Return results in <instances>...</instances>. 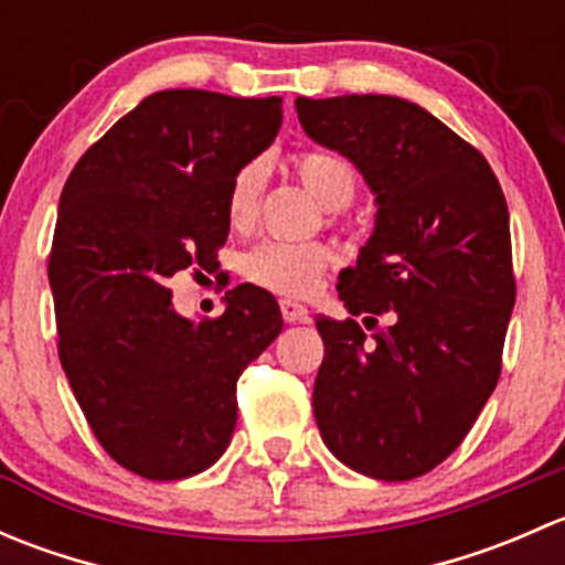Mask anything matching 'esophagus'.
Instances as JSON below:
<instances>
[{
	"mask_svg": "<svg viewBox=\"0 0 565 565\" xmlns=\"http://www.w3.org/2000/svg\"><path fill=\"white\" fill-rule=\"evenodd\" d=\"M281 317L287 322H309V309L295 303V300H281Z\"/></svg>",
	"mask_w": 565,
	"mask_h": 565,
	"instance_id": "esophagus-1",
	"label": "esophagus"
}]
</instances>
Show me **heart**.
<instances>
[{
  "label": "heart",
  "instance_id": "b5f03b06",
  "mask_svg": "<svg viewBox=\"0 0 565 565\" xmlns=\"http://www.w3.org/2000/svg\"><path fill=\"white\" fill-rule=\"evenodd\" d=\"M292 167L322 207H347L355 196V172L335 152L303 150L295 156ZM262 185H265V167L259 161L243 163L232 177L226 191V218L235 230H248L254 224ZM330 265H333V248L328 243L265 241L243 256V276L267 292L309 298L311 292H317Z\"/></svg>",
  "mask_w": 565,
  "mask_h": 565
}]
</instances>
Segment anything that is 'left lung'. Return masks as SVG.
Returning <instances> with one entry per match:
<instances>
[{"instance_id":"1","label":"left lung","mask_w":565,"mask_h":565,"mask_svg":"<svg viewBox=\"0 0 565 565\" xmlns=\"http://www.w3.org/2000/svg\"><path fill=\"white\" fill-rule=\"evenodd\" d=\"M295 108L377 196L339 298L355 317L391 315L372 341L355 319L317 317L319 435L355 472L409 481L457 451L498 385L516 300L503 188L476 147L409 100L341 95Z\"/></svg>"}]
</instances>
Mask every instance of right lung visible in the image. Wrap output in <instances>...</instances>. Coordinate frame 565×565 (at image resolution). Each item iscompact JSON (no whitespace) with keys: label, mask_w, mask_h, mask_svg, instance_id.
<instances>
[{"label":"right lung","mask_w":565,"mask_h":565,"mask_svg":"<svg viewBox=\"0 0 565 565\" xmlns=\"http://www.w3.org/2000/svg\"><path fill=\"white\" fill-rule=\"evenodd\" d=\"M278 128L281 98L163 89L117 119L62 188L49 256L56 350L93 435L136 476L207 470L235 431L237 377L281 333L265 289L241 284L224 315L193 324L167 287L215 262L232 177Z\"/></svg>","instance_id":"add662e5"}]
</instances>
